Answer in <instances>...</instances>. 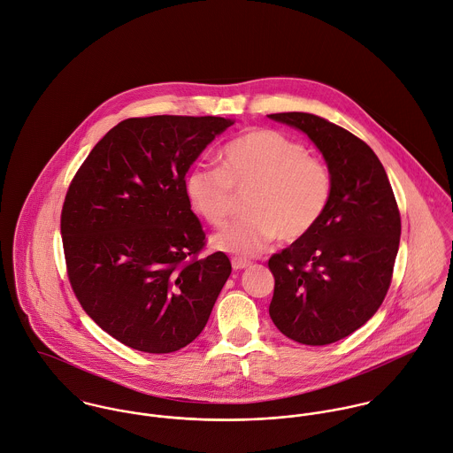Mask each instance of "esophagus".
<instances>
[{"label":"esophagus","mask_w":453,"mask_h":453,"mask_svg":"<svg viewBox=\"0 0 453 453\" xmlns=\"http://www.w3.org/2000/svg\"><path fill=\"white\" fill-rule=\"evenodd\" d=\"M250 265H251L250 260H244V258H239V257L232 258V267H234V271H242V269H248Z\"/></svg>","instance_id":"esophagus-1"}]
</instances>
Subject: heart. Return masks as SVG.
Returning a JSON list of instances; mask_svg holds the SVG:
<instances>
[{
	"label": "heart",
	"instance_id": "1",
	"mask_svg": "<svg viewBox=\"0 0 453 453\" xmlns=\"http://www.w3.org/2000/svg\"><path fill=\"white\" fill-rule=\"evenodd\" d=\"M221 168L195 165L184 177L193 211L221 228L234 211V191L250 189L242 219L219 232L216 250L255 257L276 239L299 241L325 216L334 179L325 161L281 132L257 128L228 142L219 152Z\"/></svg>",
	"mask_w": 453,
	"mask_h": 453
}]
</instances>
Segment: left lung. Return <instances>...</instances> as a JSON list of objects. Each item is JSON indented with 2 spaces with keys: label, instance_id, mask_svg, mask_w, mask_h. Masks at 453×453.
<instances>
[{
  "label": "left lung",
  "instance_id": "left-lung-1",
  "mask_svg": "<svg viewBox=\"0 0 453 453\" xmlns=\"http://www.w3.org/2000/svg\"><path fill=\"white\" fill-rule=\"evenodd\" d=\"M303 132L332 172L334 193L316 228L269 260V314L290 339L323 346L360 328L385 299L401 214L374 151L348 130L305 112L271 114Z\"/></svg>",
  "mask_w": 453,
  "mask_h": 453
}]
</instances>
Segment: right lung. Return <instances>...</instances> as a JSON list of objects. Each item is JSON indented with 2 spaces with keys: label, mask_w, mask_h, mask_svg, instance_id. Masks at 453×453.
I'll list each match as a JSON object with an SVG mask.
<instances>
[{
  "label": "right lung",
  "mask_w": 453,
  "mask_h": 453,
  "mask_svg": "<svg viewBox=\"0 0 453 453\" xmlns=\"http://www.w3.org/2000/svg\"><path fill=\"white\" fill-rule=\"evenodd\" d=\"M234 119L132 118L75 173L61 212L68 280L119 342L172 353L203 330L232 264L198 257L205 234L184 191L193 161Z\"/></svg>",
  "instance_id": "right-lung-1"
}]
</instances>
